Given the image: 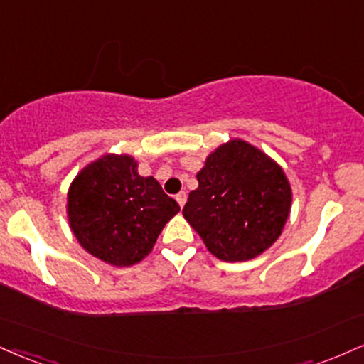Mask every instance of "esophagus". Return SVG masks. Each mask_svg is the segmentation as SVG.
Segmentation results:
<instances>
[{
    "label": "esophagus",
    "mask_w": 364,
    "mask_h": 364,
    "mask_svg": "<svg viewBox=\"0 0 364 364\" xmlns=\"http://www.w3.org/2000/svg\"><path fill=\"white\" fill-rule=\"evenodd\" d=\"M176 201H178V205L179 207H185V203H186V193L185 191H179V193L176 195Z\"/></svg>",
    "instance_id": "1"
}]
</instances>
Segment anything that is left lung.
Listing matches in <instances>:
<instances>
[{"mask_svg": "<svg viewBox=\"0 0 364 364\" xmlns=\"http://www.w3.org/2000/svg\"><path fill=\"white\" fill-rule=\"evenodd\" d=\"M183 217L220 261L257 257L282 235L291 186L277 161L242 139L210 152Z\"/></svg>", "mask_w": 364, "mask_h": 364, "instance_id": "8db88e82", "label": "left lung"}]
</instances>
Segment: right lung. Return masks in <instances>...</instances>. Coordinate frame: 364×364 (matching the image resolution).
I'll return each instance as SVG.
<instances>
[{
  "mask_svg": "<svg viewBox=\"0 0 364 364\" xmlns=\"http://www.w3.org/2000/svg\"><path fill=\"white\" fill-rule=\"evenodd\" d=\"M129 154H105L85 166L68 191V220L91 256L134 266L154 247L179 205L152 176H140Z\"/></svg>",
  "mask_w": 364,
  "mask_h": 364,
  "instance_id": "add662e5",
  "label": "right lung"
}]
</instances>
